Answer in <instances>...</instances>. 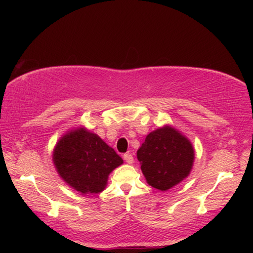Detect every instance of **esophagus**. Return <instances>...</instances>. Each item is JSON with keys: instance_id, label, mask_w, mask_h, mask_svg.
Listing matches in <instances>:
<instances>
[{"instance_id": "1", "label": "esophagus", "mask_w": 253, "mask_h": 253, "mask_svg": "<svg viewBox=\"0 0 253 253\" xmlns=\"http://www.w3.org/2000/svg\"><path fill=\"white\" fill-rule=\"evenodd\" d=\"M124 160H125V162L128 164H132L133 163V157L130 153H125L124 154Z\"/></svg>"}]
</instances>
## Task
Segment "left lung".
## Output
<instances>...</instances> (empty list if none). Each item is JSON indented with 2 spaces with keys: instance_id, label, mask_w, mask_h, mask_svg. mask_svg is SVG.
I'll return each mask as SVG.
<instances>
[{
  "instance_id": "8db88e82",
  "label": "left lung",
  "mask_w": 253,
  "mask_h": 253,
  "mask_svg": "<svg viewBox=\"0 0 253 253\" xmlns=\"http://www.w3.org/2000/svg\"><path fill=\"white\" fill-rule=\"evenodd\" d=\"M137 158L148 184L165 191L189 175L195 152L186 137L165 126L149 133Z\"/></svg>"
}]
</instances>
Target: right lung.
I'll return each instance as SVG.
<instances>
[{"label": "right lung", "instance_id": "right-lung-1", "mask_svg": "<svg viewBox=\"0 0 253 253\" xmlns=\"http://www.w3.org/2000/svg\"><path fill=\"white\" fill-rule=\"evenodd\" d=\"M53 153L58 174L82 193L101 192L111 171L123 163L114 149L84 128L64 136Z\"/></svg>", "mask_w": 253, "mask_h": 253}]
</instances>
